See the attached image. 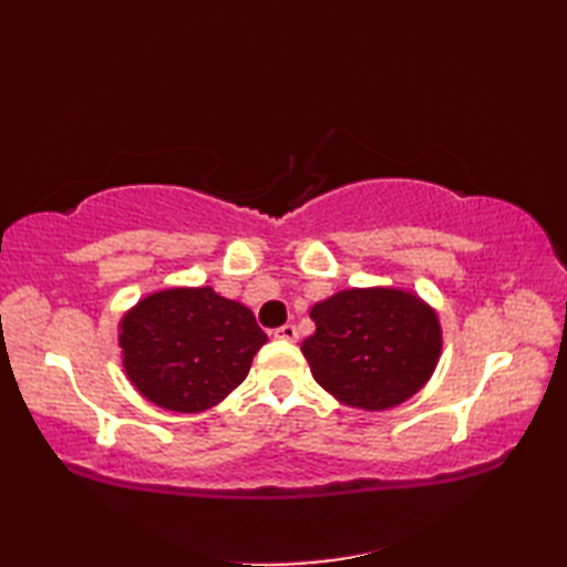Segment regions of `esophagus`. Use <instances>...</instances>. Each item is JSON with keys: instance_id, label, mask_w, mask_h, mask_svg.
<instances>
[{"instance_id": "1", "label": "esophagus", "mask_w": 567, "mask_h": 567, "mask_svg": "<svg viewBox=\"0 0 567 567\" xmlns=\"http://www.w3.org/2000/svg\"><path fill=\"white\" fill-rule=\"evenodd\" d=\"M275 339H280V341H297V339H299L297 327H295V323H285V327L275 329Z\"/></svg>"}]
</instances>
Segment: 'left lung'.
Here are the masks:
<instances>
[{"label": "left lung", "mask_w": 567, "mask_h": 567, "mask_svg": "<svg viewBox=\"0 0 567 567\" xmlns=\"http://www.w3.org/2000/svg\"><path fill=\"white\" fill-rule=\"evenodd\" d=\"M302 353L311 375L346 406L384 412L406 402L439 365L436 309L400 287H351L311 307Z\"/></svg>", "instance_id": "1"}]
</instances>
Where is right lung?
Returning a JSON list of instances; mask_svg holds the SVG:
<instances>
[{"label":"right lung","instance_id":"right-lung-1","mask_svg":"<svg viewBox=\"0 0 567 567\" xmlns=\"http://www.w3.org/2000/svg\"><path fill=\"white\" fill-rule=\"evenodd\" d=\"M265 341L252 311L212 287L153 292L118 321L128 382L148 402L179 414L226 400Z\"/></svg>","mask_w":567,"mask_h":567}]
</instances>
